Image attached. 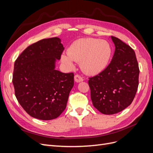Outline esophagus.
<instances>
[{"label": "esophagus", "mask_w": 153, "mask_h": 153, "mask_svg": "<svg viewBox=\"0 0 153 153\" xmlns=\"http://www.w3.org/2000/svg\"><path fill=\"white\" fill-rule=\"evenodd\" d=\"M74 79H75V81L77 83L82 82L83 80H84V78H83L81 76H80L79 75H76L75 76V77H74Z\"/></svg>", "instance_id": "34e87169"}]
</instances>
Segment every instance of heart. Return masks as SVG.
Returning <instances> with one entry per match:
<instances>
[{
	"instance_id": "1",
	"label": "heart",
	"mask_w": 153,
	"mask_h": 153,
	"mask_svg": "<svg viewBox=\"0 0 153 153\" xmlns=\"http://www.w3.org/2000/svg\"><path fill=\"white\" fill-rule=\"evenodd\" d=\"M67 54L61 57L62 62L73 68V62H80V66L87 75H96L108 66L112 57V48L105 40L95 38L78 39L69 47Z\"/></svg>"
}]
</instances>
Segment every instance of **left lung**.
<instances>
[{
	"mask_svg": "<svg viewBox=\"0 0 153 153\" xmlns=\"http://www.w3.org/2000/svg\"><path fill=\"white\" fill-rule=\"evenodd\" d=\"M115 52L109 65L89 78L91 98L94 107L106 115L117 114L130 105L138 86L139 68L134 50L111 36Z\"/></svg>",
	"mask_w": 153,
	"mask_h": 153,
	"instance_id": "obj_1",
	"label": "left lung"
}]
</instances>
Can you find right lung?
<instances>
[{
    "instance_id": "1",
    "label": "right lung",
    "mask_w": 153,
    "mask_h": 153,
    "mask_svg": "<svg viewBox=\"0 0 153 153\" xmlns=\"http://www.w3.org/2000/svg\"><path fill=\"white\" fill-rule=\"evenodd\" d=\"M64 49L60 38L43 39L29 46L15 61L13 84L16 98L32 117L52 120L66 107L74 74L55 69Z\"/></svg>"
}]
</instances>
